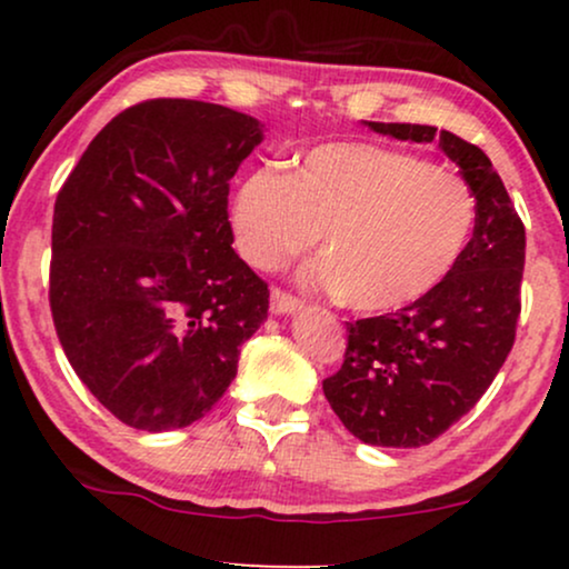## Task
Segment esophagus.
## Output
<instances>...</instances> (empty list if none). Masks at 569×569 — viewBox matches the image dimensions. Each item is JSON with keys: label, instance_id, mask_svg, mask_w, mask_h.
<instances>
[{"label": "esophagus", "instance_id": "esophagus-1", "mask_svg": "<svg viewBox=\"0 0 569 569\" xmlns=\"http://www.w3.org/2000/svg\"><path fill=\"white\" fill-rule=\"evenodd\" d=\"M302 306H300V300L298 298H292L290 292H284V290H271V313L274 316H292V313H298Z\"/></svg>", "mask_w": 569, "mask_h": 569}]
</instances>
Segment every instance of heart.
Segmentation results:
<instances>
[{
  "mask_svg": "<svg viewBox=\"0 0 569 569\" xmlns=\"http://www.w3.org/2000/svg\"><path fill=\"white\" fill-rule=\"evenodd\" d=\"M477 199L463 178L417 154L362 142L310 150L292 176L256 168L232 197L240 253L284 267L323 232L306 274L360 313H391L430 295L469 246Z\"/></svg>",
  "mask_w": 569,
  "mask_h": 569,
  "instance_id": "obj_1",
  "label": "heart"
}]
</instances>
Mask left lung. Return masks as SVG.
<instances>
[{"mask_svg":"<svg viewBox=\"0 0 569 569\" xmlns=\"http://www.w3.org/2000/svg\"><path fill=\"white\" fill-rule=\"evenodd\" d=\"M365 127L438 147L477 199V224L456 269L396 313L347 323L339 372L323 380L333 415L357 440L419 448L469 415L508 360L520 316L526 228L492 160L477 144L422 123Z\"/></svg>","mask_w":569,"mask_h":569,"instance_id":"left-lung-1","label":"left lung"}]
</instances>
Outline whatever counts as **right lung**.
Segmentation results:
<instances>
[{
    "mask_svg": "<svg viewBox=\"0 0 569 569\" xmlns=\"http://www.w3.org/2000/svg\"><path fill=\"white\" fill-rule=\"evenodd\" d=\"M263 123L158 98L106 123L61 186L51 316L90 393L123 425L181 430L222 399L267 321V282L232 251L230 178Z\"/></svg>",
    "mask_w": 569,
    "mask_h": 569,
    "instance_id": "right-lung-1",
    "label": "right lung"
}]
</instances>
